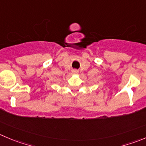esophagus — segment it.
Instances as JSON below:
<instances>
[{"instance_id": "1", "label": "esophagus", "mask_w": 146, "mask_h": 146, "mask_svg": "<svg viewBox=\"0 0 146 146\" xmlns=\"http://www.w3.org/2000/svg\"><path fill=\"white\" fill-rule=\"evenodd\" d=\"M72 73H74V74H77V73H78V70H76V69H74V70H72Z\"/></svg>"}]
</instances>
